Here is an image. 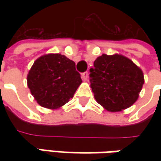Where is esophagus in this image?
I'll use <instances>...</instances> for the list:
<instances>
[{"mask_svg":"<svg viewBox=\"0 0 161 161\" xmlns=\"http://www.w3.org/2000/svg\"><path fill=\"white\" fill-rule=\"evenodd\" d=\"M81 78H82L83 80H88V79H89V72H88V71L83 72V73L81 74Z\"/></svg>","mask_w":161,"mask_h":161,"instance_id":"obj_1","label":"esophagus"}]
</instances>
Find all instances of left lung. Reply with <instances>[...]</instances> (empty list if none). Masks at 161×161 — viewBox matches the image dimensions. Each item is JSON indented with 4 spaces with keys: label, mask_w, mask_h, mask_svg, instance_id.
<instances>
[{
    "label": "left lung",
    "mask_w": 161,
    "mask_h": 161,
    "mask_svg": "<svg viewBox=\"0 0 161 161\" xmlns=\"http://www.w3.org/2000/svg\"><path fill=\"white\" fill-rule=\"evenodd\" d=\"M90 87L97 102L109 112L130 108L144 83L142 71L121 54H102L90 68Z\"/></svg>",
    "instance_id": "left-lung-1"
}]
</instances>
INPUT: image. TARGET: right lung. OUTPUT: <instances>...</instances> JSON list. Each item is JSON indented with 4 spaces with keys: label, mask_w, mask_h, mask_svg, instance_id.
Instances as JSON below:
<instances>
[{
    "label": "right lung",
    "mask_w": 161,
    "mask_h": 161,
    "mask_svg": "<svg viewBox=\"0 0 161 161\" xmlns=\"http://www.w3.org/2000/svg\"><path fill=\"white\" fill-rule=\"evenodd\" d=\"M27 81L36 102L49 109H57L69 102L82 82L75 63L61 53H48L36 59Z\"/></svg>",
    "instance_id": "obj_1"
}]
</instances>
